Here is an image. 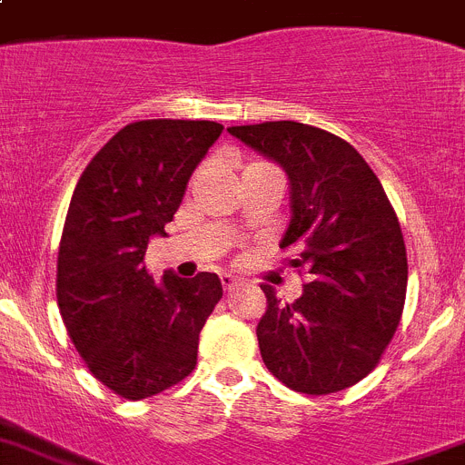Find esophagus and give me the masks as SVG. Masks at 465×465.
<instances>
[{
	"instance_id": "obj_1",
	"label": "esophagus",
	"mask_w": 465,
	"mask_h": 465,
	"mask_svg": "<svg viewBox=\"0 0 465 465\" xmlns=\"http://www.w3.org/2000/svg\"><path fill=\"white\" fill-rule=\"evenodd\" d=\"M237 283H240V281H237V276H232V274H221V285H223L225 291H232V288H235Z\"/></svg>"
}]
</instances>
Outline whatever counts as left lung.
I'll return each mask as SVG.
<instances>
[{
	"mask_svg": "<svg viewBox=\"0 0 465 465\" xmlns=\"http://www.w3.org/2000/svg\"><path fill=\"white\" fill-rule=\"evenodd\" d=\"M230 135L288 177L291 223L281 249L311 281L292 304L262 285L255 334L265 366L304 394L346 390L376 369L406 302L401 225L385 189L352 144L300 122L230 126Z\"/></svg>",
	"mask_w": 465,
	"mask_h": 465,
	"instance_id": "obj_1",
	"label": "left lung"
}]
</instances>
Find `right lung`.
Here are the masks:
<instances>
[{
	"mask_svg": "<svg viewBox=\"0 0 465 465\" xmlns=\"http://www.w3.org/2000/svg\"><path fill=\"white\" fill-rule=\"evenodd\" d=\"M223 126L144 119L113 135L75 184L57 255V304L94 378L129 399L154 397L193 371L221 279L144 270L186 184Z\"/></svg>",
	"mask_w": 465,
	"mask_h": 465,
	"instance_id": "add662e5",
	"label": "right lung"
}]
</instances>
